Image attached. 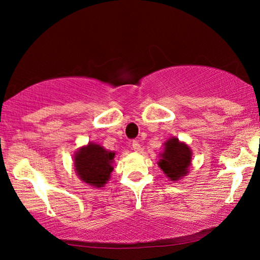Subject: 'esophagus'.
Listing matches in <instances>:
<instances>
[{
    "mask_svg": "<svg viewBox=\"0 0 260 260\" xmlns=\"http://www.w3.org/2000/svg\"><path fill=\"white\" fill-rule=\"evenodd\" d=\"M132 148H133V150L136 151V152L141 150V146H140V143H139L138 140L132 141Z\"/></svg>",
    "mask_w": 260,
    "mask_h": 260,
    "instance_id": "1",
    "label": "esophagus"
}]
</instances>
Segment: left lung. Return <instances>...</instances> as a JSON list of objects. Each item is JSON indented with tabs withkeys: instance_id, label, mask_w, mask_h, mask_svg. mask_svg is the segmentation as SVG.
Listing matches in <instances>:
<instances>
[{
	"instance_id": "1",
	"label": "left lung",
	"mask_w": 260,
	"mask_h": 260,
	"mask_svg": "<svg viewBox=\"0 0 260 260\" xmlns=\"http://www.w3.org/2000/svg\"><path fill=\"white\" fill-rule=\"evenodd\" d=\"M191 164V151L187 144L179 142L178 139H170L165 143V151L158 161L162 172L173 181L184 177Z\"/></svg>"
}]
</instances>
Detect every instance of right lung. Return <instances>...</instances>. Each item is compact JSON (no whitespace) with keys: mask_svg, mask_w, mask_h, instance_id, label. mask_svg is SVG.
<instances>
[{"mask_svg":"<svg viewBox=\"0 0 260 260\" xmlns=\"http://www.w3.org/2000/svg\"><path fill=\"white\" fill-rule=\"evenodd\" d=\"M114 152L103 147L89 143L81 148L74 157V167L83 182L94 187H103L113 171Z\"/></svg>","mask_w":260,"mask_h":260,"instance_id":"add662e5","label":"right lung"}]
</instances>
